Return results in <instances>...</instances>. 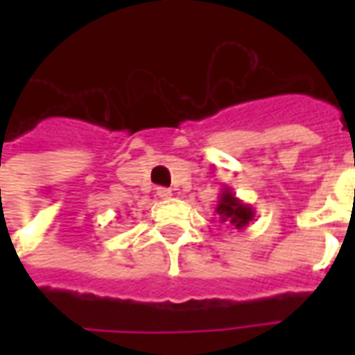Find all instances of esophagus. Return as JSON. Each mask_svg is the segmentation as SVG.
<instances>
[{"label":"esophagus","instance_id":"1","mask_svg":"<svg viewBox=\"0 0 355 355\" xmlns=\"http://www.w3.org/2000/svg\"><path fill=\"white\" fill-rule=\"evenodd\" d=\"M155 196H157L159 200H169L171 196H173V192L167 190V188H157V190H155Z\"/></svg>","mask_w":355,"mask_h":355}]
</instances>
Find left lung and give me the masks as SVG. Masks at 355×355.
<instances>
[{
  "label": "left lung",
  "mask_w": 355,
  "mask_h": 355,
  "mask_svg": "<svg viewBox=\"0 0 355 355\" xmlns=\"http://www.w3.org/2000/svg\"><path fill=\"white\" fill-rule=\"evenodd\" d=\"M215 213L220 218V223H226L238 232L245 230L249 223L254 220V209L249 203H243L239 200L230 186H224L218 193Z\"/></svg>",
  "instance_id": "1"
}]
</instances>
